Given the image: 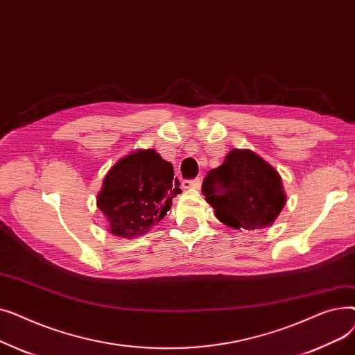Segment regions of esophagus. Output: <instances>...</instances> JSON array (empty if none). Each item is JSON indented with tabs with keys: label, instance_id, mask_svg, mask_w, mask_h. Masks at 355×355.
<instances>
[{
	"label": "esophagus",
	"instance_id": "1",
	"mask_svg": "<svg viewBox=\"0 0 355 355\" xmlns=\"http://www.w3.org/2000/svg\"><path fill=\"white\" fill-rule=\"evenodd\" d=\"M182 187L184 189H196V190H198L201 187V180L200 178L185 180V181H182Z\"/></svg>",
	"mask_w": 355,
	"mask_h": 355
}]
</instances>
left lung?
<instances>
[{"label":"left lung","instance_id":"obj_1","mask_svg":"<svg viewBox=\"0 0 355 355\" xmlns=\"http://www.w3.org/2000/svg\"><path fill=\"white\" fill-rule=\"evenodd\" d=\"M202 194L223 225L236 230L272 226L286 202L281 175L250 149H232L204 178Z\"/></svg>","mask_w":355,"mask_h":355}]
</instances>
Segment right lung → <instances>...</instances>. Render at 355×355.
Instances as JSON below:
<instances>
[{"mask_svg":"<svg viewBox=\"0 0 355 355\" xmlns=\"http://www.w3.org/2000/svg\"><path fill=\"white\" fill-rule=\"evenodd\" d=\"M180 193L173 164L155 149H138L107 171L96 206L107 218L112 234L130 239L158 225Z\"/></svg>","mask_w":355,"mask_h":355,"instance_id":"right-lung-1","label":"right lung"}]
</instances>
